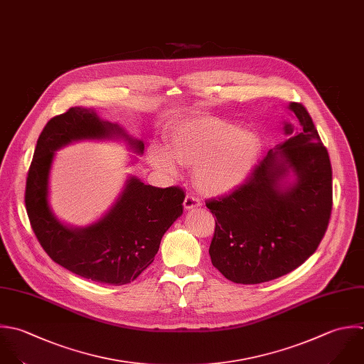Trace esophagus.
<instances>
[{"instance_id":"esophagus-1","label":"esophagus","mask_w":364,"mask_h":364,"mask_svg":"<svg viewBox=\"0 0 364 364\" xmlns=\"http://www.w3.org/2000/svg\"><path fill=\"white\" fill-rule=\"evenodd\" d=\"M200 205V200L193 196V194H187L186 198H184V208L186 210H191V208H196Z\"/></svg>"}]
</instances>
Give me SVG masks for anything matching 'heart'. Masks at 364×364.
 I'll return each instance as SVG.
<instances>
[{
  "instance_id": "1",
  "label": "heart",
  "mask_w": 364,
  "mask_h": 364,
  "mask_svg": "<svg viewBox=\"0 0 364 364\" xmlns=\"http://www.w3.org/2000/svg\"><path fill=\"white\" fill-rule=\"evenodd\" d=\"M168 151L151 147L150 164L164 173H176V161L194 167L196 187L211 196L230 193L254 171L262 154L261 136L215 116H194L171 124Z\"/></svg>"
}]
</instances>
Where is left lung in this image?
<instances>
[{
  "mask_svg": "<svg viewBox=\"0 0 364 364\" xmlns=\"http://www.w3.org/2000/svg\"><path fill=\"white\" fill-rule=\"evenodd\" d=\"M301 127L255 166L234 191L208 200L215 215L213 265L230 281L255 285L284 277L319 247L332 213V166L311 114L289 103Z\"/></svg>",
  "mask_w": 364,
  "mask_h": 364,
  "instance_id": "8db88e82",
  "label": "left lung"
}]
</instances>
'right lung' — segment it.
Listing matches in <instances>:
<instances>
[{"instance_id":"obj_1","label":"right lung","mask_w":364,"mask_h":364,"mask_svg":"<svg viewBox=\"0 0 364 364\" xmlns=\"http://www.w3.org/2000/svg\"><path fill=\"white\" fill-rule=\"evenodd\" d=\"M123 137L141 154V140L129 137L95 109L70 107L52 117L36 141L28 170L25 205L31 227L45 252L68 271L107 285L134 281L153 261L160 241L183 214L184 191L180 187L159 188L129 177L112 208L85 228L63 225L48 201L49 173L55 151L77 140Z\"/></svg>"}]
</instances>
